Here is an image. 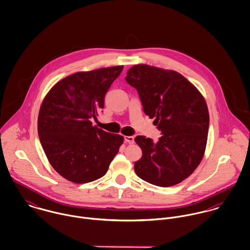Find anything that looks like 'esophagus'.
Returning a JSON list of instances; mask_svg holds the SVG:
<instances>
[{
	"mask_svg": "<svg viewBox=\"0 0 250 250\" xmlns=\"http://www.w3.org/2000/svg\"><path fill=\"white\" fill-rule=\"evenodd\" d=\"M124 140H125V142L126 143H130V144H133V143H135V139H134V137H128V136H125L124 137Z\"/></svg>",
	"mask_w": 250,
	"mask_h": 250,
	"instance_id": "34e87169",
	"label": "esophagus"
}]
</instances>
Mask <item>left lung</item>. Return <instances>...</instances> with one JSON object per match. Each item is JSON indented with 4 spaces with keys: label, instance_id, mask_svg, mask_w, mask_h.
Returning <instances> with one entry per match:
<instances>
[{
    "label": "left lung",
    "instance_id": "left-lung-1",
    "mask_svg": "<svg viewBox=\"0 0 250 250\" xmlns=\"http://www.w3.org/2000/svg\"><path fill=\"white\" fill-rule=\"evenodd\" d=\"M138 90L143 111L162 132L157 143L144 136L135 142L143 157L135 163L137 175L159 187L188 178L203 159L209 130V110L200 91L183 75L147 64H136L126 76Z\"/></svg>",
    "mask_w": 250,
    "mask_h": 250
}]
</instances>
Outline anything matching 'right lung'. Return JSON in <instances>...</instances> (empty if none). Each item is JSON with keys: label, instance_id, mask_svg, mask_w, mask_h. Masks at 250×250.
I'll return each mask as SVG.
<instances>
[{"label": "right lung", "instance_id": "right-lung-1", "mask_svg": "<svg viewBox=\"0 0 250 250\" xmlns=\"http://www.w3.org/2000/svg\"><path fill=\"white\" fill-rule=\"evenodd\" d=\"M123 65L77 72L58 82L40 106L37 131L53 168L63 178L89 183L104 176L124 138L92 126L107 89Z\"/></svg>", "mask_w": 250, "mask_h": 250}]
</instances>
